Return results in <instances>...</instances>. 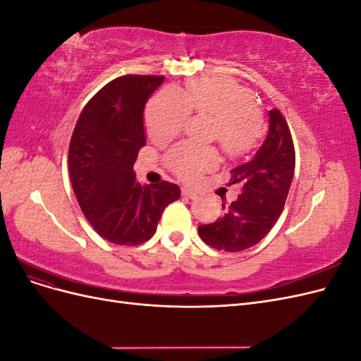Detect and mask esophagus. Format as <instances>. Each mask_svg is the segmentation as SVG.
Returning <instances> with one entry per match:
<instances>
[{"label":"esophagus","instance_id":"34e87169","mask_svg":"<svg viewBox=\"0 0 361 361\" xmlns=\"http://www.w3.org/2000/svg\"><path fill=\"white\" fill-rule=\"evenodd\" d=\"M182 195H183V197L194 199L197 194H195V191H192V190H190V188H182Z\"/></svg>","mask_w":361,"mask_h":361}]
</instances>
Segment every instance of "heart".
I'll return each instance as SVG.
<instances>
[{
    "mask_svg": "<svg viewBox=\"0 0 361 361\" xmlns=\"http://www.w3.org/2000/svg\"><path fill=\"white\" fill-rule=\"evenodd\" d=\"M190 113L214 118V137L227 155L243 157L260 137V117L253 96L228 80H206L188 90L166 89L147 105L146 126L158 145L178 137ZM167 162L182 179L192 180L216 166L218 155L209 146L180 143L173 147Z\"/></svg>",
    "mask_w": 361,
    "mask_h": 361,
    "instance_id": "heart-1",
    "label": "heart"
}]
</instances>
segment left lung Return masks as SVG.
<instances>
[{"label":"left lung","mask_w":361,"mask_h":361,"mask_svg":"<svg viewBox=\"0 0 361 361\" xmlns=\"http://www.w3.org/2000/svg\"><path fill=\"white\" fill-rule=\"evenodd\" d=\"M295 170V150L285 117L268 111V134L255 157L232 170L241 194L214 223L199 226L203 243L216 250L243 251L256 245L279 220Z\"/></svg>","instance_id":"1"}]
</instances>
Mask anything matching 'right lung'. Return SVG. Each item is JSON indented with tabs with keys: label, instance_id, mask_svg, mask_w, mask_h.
I'll list each match as a JSON object with an SVG mask.
<instances>
[{
	"label": "right lung",
	"instance_id": "obj_1",
	"mask_svg": "<svg viewBox=\"0 0 361 361\" xmlns=\"http://www.w3.org/2000/svg\"><path fill=\"white\" fill-rule=\"evenodd\" d=\"M164 76L126 75L87 102L69 146L76 200L94 231L117 245H138L155 235L166 206L180 197L178 185H141L134 164L146 145L145 105Z\"/></svg>",
	"mask_w": 361,
	"mask_h": 361
}]
</instances>
